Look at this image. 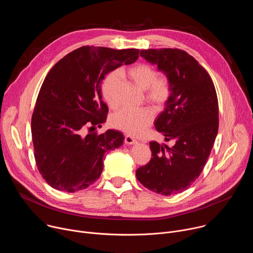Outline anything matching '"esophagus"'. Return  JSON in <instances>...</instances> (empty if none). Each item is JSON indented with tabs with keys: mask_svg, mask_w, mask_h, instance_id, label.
<instances>
[{
	"mask_svg": "<svg viewBox=\"0 0 253 253\" xmlns=\"http://www.w3.org/2000/svg\"><path fill=\"white\" fill-rule=\"evenodd\" d=\"M124 142L126 144H128V145H133V144H137V140H135L133 137L129 136V135H126L125 138H124Z\"/></svg>",
	"mask_w": 253,
	"mask_h": 253,
	"instance_id": "esophagus-1",
	"label": "esophagus"
}]
</instances>
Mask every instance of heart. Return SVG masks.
I'll use <instances>...</instances> for the list:
<instances>
[{
	"label": "heart",
	"instance_id": "1",
	"mask_svg": "<svg viewBox=\"0 0 253 253\" xmlns=\"http://www.w3.org/2000/svg\"><path fill=\"white\" fill-rule=\"evenodd\" d=\"M128 76L141 90L145 91V100L156 108H162L171 96V81L163 75L158 76V71L145 63H140L127 70ZM119 81L117 72H111L102 82V95L107 104L114 107V92ZM153 112L149 108H123L110 118L113 128L130 135H138L145 130L153 121Z\"/></svg>",
	"mask_w": 253,
	"mask_h": 253
}]
</instances>
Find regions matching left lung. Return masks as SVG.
Instances as JSON below:
<instances>
[{
	"label": "left lung",
	"mask_w": 253,
	"mask_h": 253,
	"mask_svg": "<svg viewBox=\"0 0 253 253\" xmlns=\"http://www.w3.org/2000/svg\"><path fill=\"white\" fill-rule=\"evenodd\" d=\"M171 81V96L155 122L173 146L151 141L150 161L136 170L138 181L161 195L188 189L203 170L218 132V100L207 71L180 49L141 50Z\"/></svg>",
	"instance_id": "1"
}]
</instances>
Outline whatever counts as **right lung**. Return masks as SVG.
Here are the masks:
<instances>
[{
	"instance_id": "obj_1",
	"label": "right lung",
	"mask_w": 253,
	"mask_h": 253,
	"mask_svg": "<svg viewBox=\"0 0 253 253\" xmlns=\"http://www.w3.org/2000/svg\"><path fill=\"white\" fill-rule=\"evenodd\" d=\"M138 57V49L83 46L67 54L47 74L31 129L37 168L54 189L75 192L89 187L102 173L105 152L123 144L119 131H95L86 136L83 131L106 121L108 107L102 100V80Z\"/></svg>"
}]
</instances>
